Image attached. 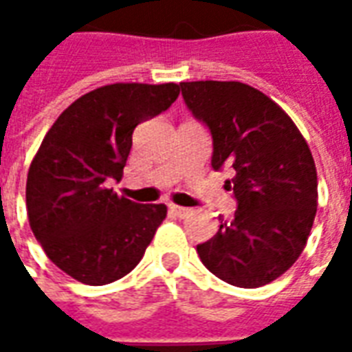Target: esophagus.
Masks as SVG:
<instances>
[{"label": "esophagus", "mask_w": 352, "mask_h": 352, "mask_svg": "<svg viewBox=\"0 0 352 352\" xmlns=\"http://www.w3.org/2000/svg\"><path fill=\"white\" fill-rule=\"evenodd\" d=\"M169 211L175 214V217H181V219H184V217H188V214L192 213L190 209H186V207H181V206H175V204H169Z\"/></svg>", "instance_id": "obj_1"}]
</instances>
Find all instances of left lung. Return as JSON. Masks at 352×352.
Listing matches in <instances>:
<instances>
[{"label": "left lung", "instance_id": "obj_1", "mask_svg": "<svg viewBox=\"0 0 352 352\" xmlns=\"http://www.w3.org/2000/svg\"><path fill=\"white\" fill-rule=\"evenodd\" d=\"M184 103L213 138V169L237 209L196 247L209 272L234 287L272 283L302 254L317 213V169L292 118L256 88L237 80L181 82Z\"/></svg>", "mask_w": 352, "mask_h": 352}]
</instances>
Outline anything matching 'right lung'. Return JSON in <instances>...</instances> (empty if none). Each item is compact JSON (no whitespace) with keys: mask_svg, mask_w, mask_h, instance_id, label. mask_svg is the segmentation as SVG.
I'll list each match as a JSON object with an SVG mask.
<instances>
[{"mask_svg":"<svg viewBox=\"0 0 352 352\" xmlns=\"http://www.w3.org/2000/svg\"><path fill=\"white\" fill-rule=\"evenodd\" d=\"M177 96L175 82L100 87L73 101L43 139L28 171V219L45 254L79 283L122 279L166 219L164 204L139 206L107 181L122 179L135 126Z\"/></svg>","mask_w":352,"mask_h":352,"instance_id":"right-lung-1","label":"right lung"}]
</instances>
